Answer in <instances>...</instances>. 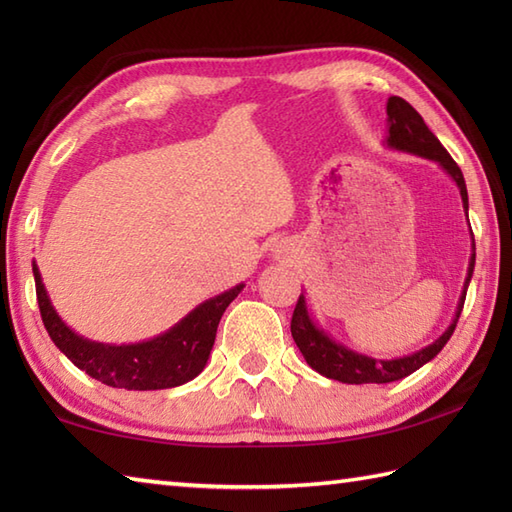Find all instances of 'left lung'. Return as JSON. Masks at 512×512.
Masks as SVG:
<instances>
[{"instance_id": "obj_1", "label": "left lung", "mask_w": 512, "mask_h": 512, "mask_svg": "<svg viewBox=\"0 0 512 512\" xmlns=\"http://www.w3.org/2000/svg\"><path fill=\"white\" fill-rule=\"evenodd\" d=\"M385 145L389 149L405 151V154H413V156L438 162V165L449 173L451 180L458 184L464 213L469 217V193H466V182L460 167L455 165V160L449 156V151L440 145V140L433 136L431 129L424 125L422 116L413 110L405 99H400V96H389L387 99ZM473 268H475V239L471 233L469 270H466L464 288L458 301V310H455V317L449 328L442 332V336H438L431 345L422 347V350L413 354L398 356V358H372L367 354H358L350 350V347H345L343 343H336L328 332H323L319 325L312 321L303 292L297 301L295 312H292V323H290L292 339H295L299 352L303 354V358H306V363L314 369V372H319L325 378L339 380V383H347V385L394 383V380L405 378L416 372V369H420L424 363H429L431 358L438 356L442 347L447 345L462 314L466 290H469L471 277H473Z\"/></svg>"}]
</instances>
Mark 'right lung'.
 <instances>
[{"label": "right lung", "instance_id": "right-lung-1", "mask_svg": "<svg viewBox=\"0 0 512 512\" xmlns=\"http://www.w3.org/2000/svg\"><path fill=\"white\" fill-rule=\"evenodd\" d=\"M32 275H35L41 319L52 343L76 367L101 380L103 385L134 391L178 387L198 376L211 356L215 332L224 310L244 288V284H239L222 295L206 299L173 328L154 339L112 345L85 339L70 325H65L52 306L35 262H32Z\"/></svg>", "mask_w": 512, "mask_h": 512}]
</instances>
